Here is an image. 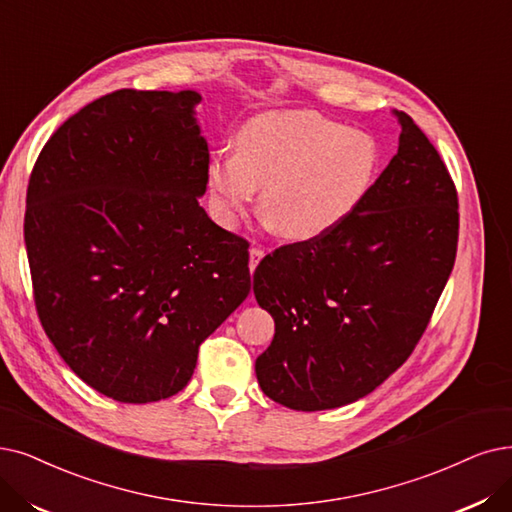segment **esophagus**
<instances>
[{"mask_svg":"<svg viewBox=\"0 0 512 512\" xmlns=\"http://www.w3.org/2000/svg\"><path fill=\"white\" fill-rule=\"evenodd\" d=\"M264 258V250H260V248H256V245H252L250 248V271L254 273L256 271V267H258V262Z\"/></svg>","mask_w":512,"mask_h":512,"instance_id":"1","label":"esophagus"}]
</instances>
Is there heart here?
<instances>
[{
    "instance_id": "obj_1",
    "label": "heart",
    "mask_w": 512,
    "mask_h": 512,
    "mask_svg": "<svg viewBox=\"0 0 512 512\" xmlns=\"http://www.w3.org/2000/svg\"><path fill=\"white\" fill-rule=\"evenodd\" d=\"M378 168L372 134L315 111H271L237 132L235 155L212 159L208 182L224 224L248 210L260 189L264 222L285 239L306 241L359 208Z\"/></svg>"
}]
</instances>
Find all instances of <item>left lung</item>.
<instances>
[{"instance_id":"1","label":"left lung","mask_w":512,"mask_h":512,"mask_svg":"<svg viewBox=\"0 0 512 512\" xmlns=\"http://www.w3.org/2000/svg\"><path fill=\"white\" fill-rule=\"evenodd\" d=\"M395 115L397 155L359 208L330 233L281 245L256 267L254 296L275 319L256 378L290 410L342 407L397 372L454 269V180L414 119Z\"/></svg>"}]
</instances>
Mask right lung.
Instances as JSON below:
<instances>
[{"mask_svg":"<svg viewBox=\"0 0 512 512\" xmlns=\"http://www.w3.org/2000/svg\"><path fill=\"white\" fill-rule=\"evenodd\" d=\"M195 90H117L60 126L27 189L39 321L94 391L151 403L185 388L199 344L248 298V241L199 206L210 153Z\"/></svg>","mask_w":512,"mask_h":512,"instance_id":"1","label":"right lung"}]
</instances>
